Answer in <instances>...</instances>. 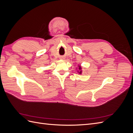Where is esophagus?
Masks as SVG:
<instances>
[{
    "mask_svg": "<svg viewBox=\"0 0 133 133\" xmlns=\"http://www.w3.org/2000/svg\"><path fill=\"white\" fill-rule=\"evenodd\" d=\"M64 59H65V58H63V57H62L61 58H60V59H62V60H64Z\"/></svg>",
    "mask_w": 133,
    "mask_h": 133,
    "instance_id": "esophagus-1",
    "label": "esophagus"
}]
</instances>
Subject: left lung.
<instances>
[{
    "mask_svg": "<svg viewBox=\"0 0 133 133\" xmlns=\"http://www.w3.org/2000/svg\"><path fill=\"white\" fill-rule=\"evenodd\" d=\"M76 69H78V68H76ZM78 73H79L80 74H82V68L81 66V65H78V70H77Z\"/></svg>",
    "mask_w": 133,
    "mask_h": 133,
    "instance_id": "8db88e82",
    "label": "left lung"
}]
</instances>
